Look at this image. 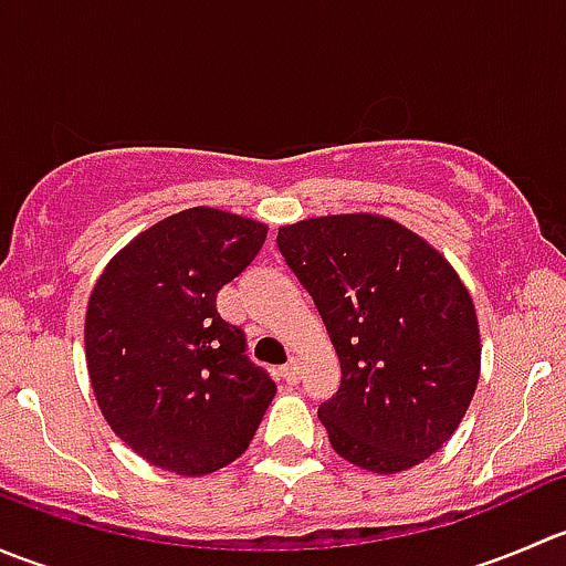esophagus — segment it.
Listing matches in <instances>:
<instances>
[{
    "label": "esophagus",
    "instance_id": "obj_1",
    "mask_svg": "<svg viewBox=\"0 0 566 566\" xmlns=\"http://www.w3.org/2000/svg\"><path fill=\"white\" fill-rule=\"evenodd\" d=\"M284 380H287V384H298V380H301V361H298V358H293V361L284 367Z\"/></svg>",
    "mask_w": 566,
    "mask_h": 566
}]
</instances>
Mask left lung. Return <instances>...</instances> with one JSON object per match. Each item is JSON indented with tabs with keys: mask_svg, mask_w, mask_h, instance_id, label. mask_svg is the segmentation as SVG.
Listing matches in <instances>:
<instances>
[{
	"mask_svg": "<svg viewBox=\"0 0 566 566\" xmlns=\"http://www.w3.org/2000/svg\"><path fill=\"white\" fill-rule=\"evenodd\" d=\"M276 243L339 356V391L317 410L334 452L384 476L436 454L482 369L476 310L452 262L378 213L295 221Z\"/></svg>",
	"mask_w": 566,
	"mask_h": 566,
	"instance_id": "1",
	"label": "left lung"
}]
</instances>
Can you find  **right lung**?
<instances>
[{
	"mask_svg": "<svg viewBox=\"0 0 566 566\" xmlns=\"http://www.w3.org/2000/svg\"><path fill=\"white\" fill-rule=\"evenodd\" d=\"M268 227L188 208L108 260L84 317V353L114 436L150 465L205 476L241 458L276 384L243 356L216 295L262 249Z\"/></svg>",
	"mask_w": 566,
	"mask_h": 566,
	"instance_id": "right-lung-1",
	"label": "right lung"
}]
</instances>
